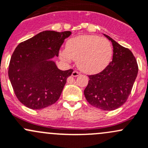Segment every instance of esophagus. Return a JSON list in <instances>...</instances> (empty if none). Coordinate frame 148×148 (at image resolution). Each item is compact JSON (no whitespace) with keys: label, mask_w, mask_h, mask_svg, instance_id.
<instances>
[{"label":"esophagus","mask_w":148,"mask_h":148,"mask_svg":"<svg viewBox=\"0 0 148 148\" xmlns=\"http://www.w3.org/2000/svg\"><path fill=\"white\" fill-rule=\"evenodd\" d=\"M79 75H80V73L78 72V71H74L72 72V74H71V76H72V77H78Z\"/></svg>","instance_id":"34e87169"}]
</instances>
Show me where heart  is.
Instances as JSON below:
<instances>
[{
    "instance_id": "1",
    "label": "heart",
    "mask_w": 148,
    "mask_h": 148,
    "mask_svg": "<svg viewBox=\"0 0 148 148\" xmlns=\"http://www.w3.org/2000/svg\"><path fill=\"white\" fill-rule=\"evenodd\" d=\"M62 60L77 61V66L86 74H96L109 64L112 57L111 44L96 35H84L68 40L65 49L60 52Z\"/></svg>"
}]
</instances>
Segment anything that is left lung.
<instances>
[{"label": "left lung", "instance_id": "8db88e82", "mask_svg": "<svg viewBox=\"0 0 148 148\" xmlns=\"http://www.w3.org/2000/svg\"><path fill=\"white\" fill-rule=\"evenodd\" d=\"M113 47L112 62L101 72L88 76L84 94L91 106L113 111L126 101L138 75V66L131 51L103 34Z\"/></svg>", "mask_w": 148, "mask_h": 148}]
</instances>
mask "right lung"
Returning <instances> with one entry per match:
<instances>
[{"label": "right lung", "instance_id": "right-lung-1", "mask_svg": "<svg viewBox=\"0 0 148 148\" xmlns=\"http://www.w3.org/2000/svg\"><path fill=\"white\" fill-rule=\"evenodd\" d=\"M71 34L70 31H43L15 48L8 77L18 99L27 108L42 109L60 97L73 69H59L52 59L58 57L64 40Z\"/></svg>", "mask_w": 148, "mask_h": 148}]
</instances>
